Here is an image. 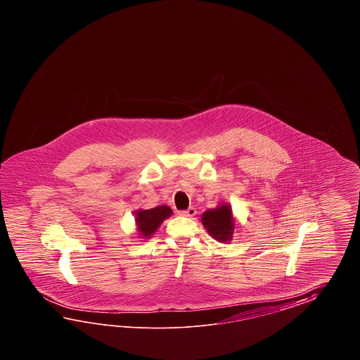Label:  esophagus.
Returning <instances> with one entry per match:
<instances>
[{
  "instance_id": "obj_1",
  "label": "esophagus",
  "mask_w": 360,
  "mask_h": 360,
  "mask_svg": "<svg viewBox=\"0 0 360 360\" xmlns=\"http://www.w3.org/2000/svg\"><path fill=\"white\" fill-rule=\"evenodd\" d=\"M195 214H197V210L194 207H191V208H188L185 211H180L179 212V214L184 216V217H193V216H195Z\"/></svg>"
}]
</instances>
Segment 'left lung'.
Returning <instances> with one entry per match:
<instances>
[{"instance_id": "left-lung-1", "label": "left lung", "mask_w": 360, "mask_h": 360, "mask_svg": "<svg viewBox=\"0 0 360 360\" xmlns=\"http://www.w3.org/2000/svg\"><path fill=\"white\" fill-rule=\"evenodd\" d=\"M200 219L207 233L217 242L228 243L231 240L237 224L229 203L224 202L212 210H207Z\"/></svg>"}]
</instances>
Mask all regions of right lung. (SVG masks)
<instances>
[{
  "label": "right lung",
  "mask_w": 360,
  "mask_h": 360,
  "mask_svg": "<svg viewBox=\"0 0 360 360\" xmlns=\"http://www.w3.org/2000/svg\"><path fill=\"white\" fill-rule=\"evenodd\" d=\"M172 214V210L169 206H158L150 210H138L135 211L136 231L141 239L152 237L161 226L162 222L169 219Z\"/></svg>",
  "instance_id": "obj_1"
}]
</instances>
